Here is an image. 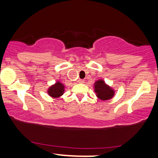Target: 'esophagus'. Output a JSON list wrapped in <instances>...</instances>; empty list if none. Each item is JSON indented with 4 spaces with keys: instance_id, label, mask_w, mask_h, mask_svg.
<instances>
[{
    "instance_id": "1",
    "label": "esophagus",
    "mask_w": 158,
    "mask_h": 158,
    "mask_svg": "<svg viewBox=\"0 0 158 158\" xmlns=\"http://www.w3.org/2000/svg\"><path fill=\"white\" fill-rule=\"evenodd\" d=\"M78 82L80 83V84H83V83H85V80L84 79H79V80H78Z\"/></svg>"
}]
</instances>
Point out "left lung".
Listing matches in <instances>:
<instances>
[{
	"mask_svg": "<svg viewBox=\"0 0 158 158\" xmlns=\"http://www.w3.org/2000/svg\"><path fill=\"white\" fill-rule=\"evenodd\" d=\"M94 89L97 97L101 101L109 100L114 97L115 94V90L101 79L94 82Z\"/></svg>",
	"mask_w": 158,
	"mask_h": 158,
	"instance_id": "1",
	"label": "left lung"
}]
</instances>
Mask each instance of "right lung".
Wrapping results in <instances>:
<instances>
[{"label": "right lung", "mask_w": 158, "mask_h": 158, "mask_svg": "<svg viewBox=\"0 0 158 158\" xmlns=\"http://www.w3.org/2000/svg\"><path fill=\"white\" fill-rule=\"evenodd\" d=\"M65 86L61 81L58 80L53 85H50L48 88V94L52 99H58L60 98L64 94Z\"/></svg>", "instance_id": "add662e5"}]
</instances>
